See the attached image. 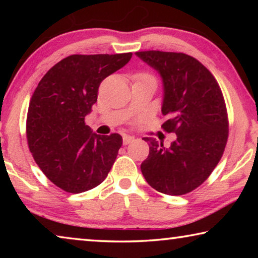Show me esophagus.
<instances>
[{"mask_svg":"<svg viewBox=\"0 0 258 258\" xmlns=\"http://www.w3.org/2000/svg\"><path fill=\"white\" fill-rule=\"evenodd\" d=\"M134 141V137H131V135H127V134H124L123 135V143L126 146V145H130L131 142Z\"/></svg>","mask_w":258,"mask_h":258,"instance_id":"1","label":"esophagus"}]
</instances>
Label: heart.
<instances>
[{"label":"heart","mask_w":258,"mask_h":258,"mask_svg":"<svg viewBox=\"0 0 258 258\" xmlns=\"http://www.w3.org/2000/svg\"><path fill=\"white\" fill-rule=\"evenodd\" d=\"M139 75H141V76H149V75H148V74H145V73H141V74H139Z\"/></svg>","instance_id":"heart-1"}]
</instances>
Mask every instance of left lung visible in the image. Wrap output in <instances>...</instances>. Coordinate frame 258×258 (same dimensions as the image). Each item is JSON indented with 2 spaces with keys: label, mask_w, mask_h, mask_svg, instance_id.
<instances>
[{
  "label": "left lung",
  "mask_w": 258,
  "mask_h": 258,
  "mask_svg": "<svg viewBox=\"0 0 258 258\" xmlns=\"http://www.w3.org/2000/svg\"><path fill=\"white\" fill-rule=\"evenodd\" d=\"M135 54L163 77L161 111L166 120L161 127L177 135L169 148L143 138L149 155L141 172L161 194H189L207 180L223 156L229 137L223 93L213 74L189 54L155 50Z\"/></svg>",
  "instance_id": "left-lung-1"
}]
</instances>
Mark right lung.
<instances>
[{
  "instance_id": "1",
  "label": "right lung",
  "mask_w": 258,
  "mask_h": 258,
  "mask_svg": "<svg viewBox=\"0 0 258 258\" xmlns=\"http://www.w3.org/2000/svg\"><path fill=\"white\" fill-rule=\"evenodd\" d=\"M132 53L72 54L55 63L30 99L26 135L44 175L69 194L102 183L123 143L119 134L98 135L85 116L98 100L104 78L124 67Z\"/></svg>"
}]
</instances>
